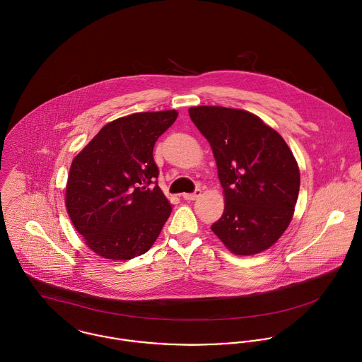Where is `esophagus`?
<instances>
[{
    "label": "esophagus",
    "mask_w": 362,
    "mask_h": 362,
    "mask_svg": "<svg viewBox=\"0 0 362 362\" xmlns=\"http://www.w3.org/2000/svg\"><path fill=\"white\" fill-rule=\"evenodd\" d=\"M201 192H202L201 189H195V192H192V194H184L182 198L185 201H195V199H198L201 197Z\"/></svg>",
    "instance_id": "34e87169"
}]
</instances>
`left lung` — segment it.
Here are the masks:
<instances>
[{
  "instance_id": "8db88e82",
  "label": "left lung",
  "mask_w": 362,
  "mask_h": 362,
  "mask_svg": "<svg viewBox=\"0 0 362 362\" xmlns=\"http://www.w3.org/2000/svg\"><path fill=\"white\" fill-rule=\"evenodd\" d=\"M188 112L212 147L225 194V211L212 232L239 255L267 250L289 226L299 195L291 148L247 111L194 107Z\"/></svg>"
}]
</instances>
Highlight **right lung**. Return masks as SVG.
<instances>
[{
	"mask_svg": "<svg viewBox=\"0 0 362 362\" xmlns=\"http://www.w3.org/2000/svg\"><path fill=\"white\" fill-rule=\"evenodd\" d=\"M177 117L173 110L110 122L73 160L67 212L98 255L130 259L148 251L158 238L171 204L157 185L153 148Z\"/></svg>",
	"mask_w": 362,
	"mask_h": 362,
	"instance_id": "obj_1",
	"label": "right lung"
}]
</instances>
